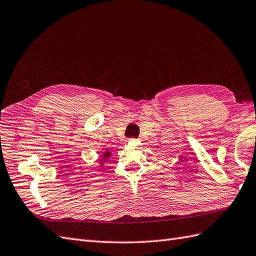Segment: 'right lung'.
Returning <instances> with one entry per match:
<instances>
[{
	"label": "right lung",
	"mask_w": 256,
	"mask_h": 256,
	"mask_svg": "<svg viewBox=\"0 0 256 256\" xmlns=\"http://www.w3.org/2000/svg\"><path fill=\"white\" fill-rule=\"evenodd\" d=\"M110 156H111V152H104V155H102V162H104V160L108 159Z\"/></svg>",
	"instance_id": "right-lung-1"
}]
</instances>
